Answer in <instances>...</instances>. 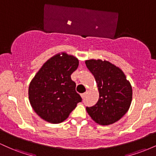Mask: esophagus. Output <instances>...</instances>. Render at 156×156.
Here are the masks:
<instances>
[{"mask_svg":"<svg viewBox=\"0 0 156 156\" xmlns=\"http://www.w3.org/2000/svg\"><path fill=\"white\" fill-rule=\"evenodd\" d=\"M87 93H88V92H86L83 93V94H80V96H81V98H83V99H84V98H86V96H87Z\"/></svg>","mask_w":156,"mask_h":156,"instance_id":"1","label":"esophagus"}]
</instances>
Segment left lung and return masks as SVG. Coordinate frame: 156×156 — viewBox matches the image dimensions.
<instances>
[{
    "instance_id": "8db88e82",
    "label": "left lung",
    "mask_w": 156,
    "mask_h": 156,
    "mask_svg": "<svg viewBox=\"0 0 156 156\" xmlns=\"http://www.w3.org/2000/svg\"><path fill=\"white\" fill-rule=\"evenodd\" d=\"M86 65L92 73L99 92L94 106L87 107L91 118L101 125L114 124L128 112L132 101V87L119 67L106 60L89 59Z\"/></svg>"
}]
</instances>
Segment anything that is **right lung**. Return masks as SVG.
Here are the masks:
<instances>
[{
  "instance_id": "right-lung-1",
  "label": "right lung",
  "mask_w": 156,
  "mask_h": 156,
  "mask_svg": "<svg viewBox=\"0 0 156 156\" xmlns=\"http://www.w3.org/2000/svg\"><path fill=\"white\" fill-rule=\"evenodd\" d=\"M78 64L76 56L62 52L49 58L31 80L28 99L42 119L53 124L62 122L81 101L70 77Z\"/></svg>"
}]
</instances>
